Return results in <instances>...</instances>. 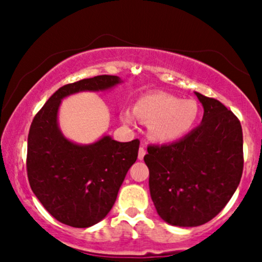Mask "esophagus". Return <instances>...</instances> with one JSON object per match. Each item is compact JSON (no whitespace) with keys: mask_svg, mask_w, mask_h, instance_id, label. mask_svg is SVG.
I'll list each match as a JSON object with an SVG mask.
<instances>
[{"mask_svg":"<svg viewBox=\"0 0 262 262\" xmlns=\"http://www.w3.org/2000/svg\"><path fill=\"white\" fill-rule=\"evenodd\" d=\"M145 154H146L145 148H144V146H140L139 152H138V159H139V160H143L144 156H145Z\"/></svg>","mask_w":262,"mask_h":262,"instance_id":"1","label":"esophagus"}]
</instances>
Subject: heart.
Segmentation results:
<instances>
[{
	"label": "heart",
	"instance_id": "heart-1",
	"mask_svg": "<svg viewBox=\"0 0 262 262\" xmlns=\"http://www.w3.org/2000/svg\"><path fill=\"white\" fill-rule=\"evenodd\" d=\"M135 114L148 123L149 137L158 143H170L185 137L196 124L200 107L194 100H181L165 92L143 96L134 106V113L125 111L123 122L133 124Z\"/></svg>",
	"mask_w": 262,
	"mask_h": 262
}]
</instances>
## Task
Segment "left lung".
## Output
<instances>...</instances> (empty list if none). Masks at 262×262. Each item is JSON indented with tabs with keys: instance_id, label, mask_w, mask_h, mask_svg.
Here are the masks:
<instances>
[{
	"instance_id": "obj_1",
	"label": "left lung",
	"mask_w": 262,
	"mask_h": 262,
	"mask_svg": "<svg viewBox=\"0 0 262 262\" xmlns=\"http://www.w3.org/2000/svg\"><path fill=\"white\" fill-rule=\"evenodd\" d=\"M203 106L201 124L169 145H150V196L162 221L202 225L224 208L243 175V130L223 103L194 92Z\"/></svg>"
}]
</instances>
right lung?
Segmentation results:
<instances>
[{"instance_id":"right-lung-1","label":"right lung","mask_w":262,"mask_h":262,"mask_svg":"<svg viewBox=\"0 0 262 262\" xmlns=\"http://www.w3.org/2000/svg\"><path fill=\"white\" fill-rule=\"evenodd\" d=\"M121 82L118 76L100 75L60 87L33 119L27 150L29 185L62 224L89 228L106 217L137 161L139 140L121 143L110 135L87 145L69 140L58 123L61 100L79 92L106 91Z\"/></svg>"}]
</instances>
